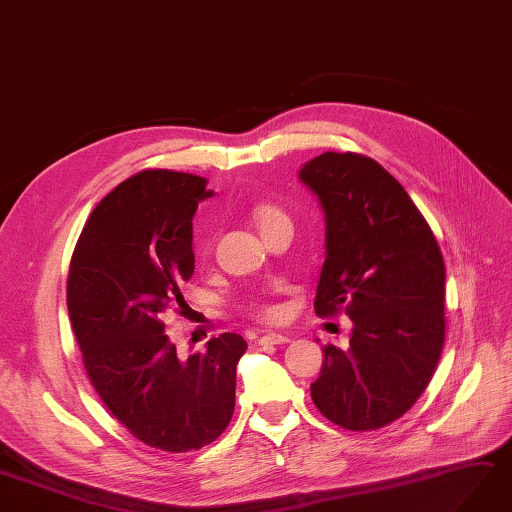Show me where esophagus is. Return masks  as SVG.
Instances as JSON below:
<instances>
[{
  "label": "esophagus",
  "instance_id": "34e87169",
  "mask_svg": "<svg viewBox=\"0 0 512 512\" xmlns=\"http://www.w3.org/2000/svg\"><path fill=\"white\" fill-rule=\"evenodd\" d=\"M286 342H290V338L284 334H265L260 338V344H286Z\"/></svg>",
  "mask_w": 512,
  "mask_h": 512
}]
</instances>
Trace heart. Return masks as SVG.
Here are the masks:
<instances>
[{"label": "heart", "mask_w": 512, "mask_h": 512, "mask_svg": "<svg viewBox=\"0 0 512 512\" xmlns=\"http://www.w3.org/2000/svg\"><path fill=\"white\" fill-rule=\"evenodd\" d=\"M252 217L258 226L260 232H267L271 226H275L278 222H284L288 219V215L280 209V206H275L271 202H260L252 209ZM245 310L258 316V319H265V321H275L280 316V306L271 299L265 297H254L245 303Z\"/></svg>", "instance_id": "b5f03b06"}]
</instances>
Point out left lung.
Wrapping results in <instances>:
<instances>
[{
    "label": "left lung",
    "mask_w": 512,
    "mask_h": 512,
    "mask_svg": "<svg viewBox=\"0 0 512 512\" xmlns=\"http://www.w3.org/2000/svg\"><path fill=\"white\" fill-rule=\"evenodd\" d=\"M299 178L325 211V262L314 310L349 314V349L323 347L310 385L323 416L347 431H377L426 390L444 349L446 267L409 193L357 153H323Z\"/></svg>",
    "instance_id": "obj_1"
}]
</instances>
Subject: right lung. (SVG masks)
Segmentation results:
<instances>
[{
    "label": "right lung",
    "instance_id": "add662e5",
    "mask_svg": "<svg viewBox=\"0 0 512 512\" xmlns=\"http://www.w3.org/2000/svg\"><path fill=\"white\" fill-rule=\"evenodd\" d=\"M206 183L174 170L129 176L96 204L68 269V316L92 388L135 439L163 452L200 450L226 431L247 349L222 334L185 359L165 334L163 316L193 275L191 219L213 196Z\"/></svg>",
    "mask_w": 512,
    "mask_h": 512
}]
</instances>
